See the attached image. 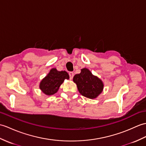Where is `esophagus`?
I'll list each match as a JSON object with an SVG mask.
<instances>
[{"label": "esophagus", "mask_w": 146, "mask_h": 146, "mask_svg": "<svg viewBox=\"0 0 146 146\" xmlns=\"http://www.w3.org/2000/svg\"><path fill=\"white\" fill-rule=\"evenodd\" d=\"M69 76H70V79L72 80V78H73V76H74V73L73 72H70L69 73Z\"/></svg>", "instance_id": "obj_1"}]
</instances>
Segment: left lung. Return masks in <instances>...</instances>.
Returning <instances> with one entry per match:
<instances>
[{
	"mask_svg": "<svg viewBox=\"0 0 146 146\" xmlns=\"http://www.w3.org/2000/svg\"><path fill=\"white\" fill-rule=\"evenodd\" d=\"M73 81L76 84L80 93L90 99L96 98L103 89V83L101 80L93 75L87 68L81 69L80 74H75Z\"/></svg>",
	"mask_w": 146,
	"mask_h": 146,
	"instance_id": "obj_1",
	"label": "left lung"
}]
</instances>
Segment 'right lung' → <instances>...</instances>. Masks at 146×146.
I'll use <instances>...</instances> for the list:
<instances>
[{"label": "right lung", "instance_id": "obj_1", "mask_svg": "<svg viewBox=\"0 0 146 146\" xmlns=\"http://www.w3.org/2000/svg\"><path fill=\"white\" fill-rule=\"evenodd\" d=\"M65 79H69L67 72L65 71L58 72L56 68H53L41 81L40 88L46 95H52L57 92Z\"/></svg>", "mask_w": 146, "mask_h": 146}]
</instances>
